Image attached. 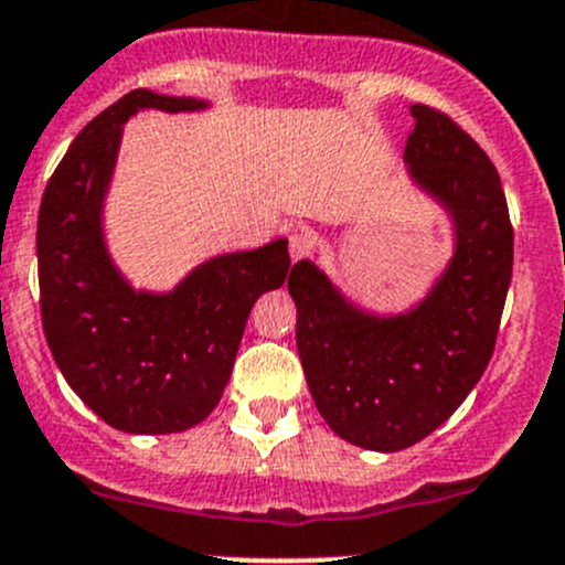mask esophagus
Here are the masks:
<instances>
[{
	"label": "esophagus",
	"instance_id": "obj_1",
	"mask_svg": "<svg viewBox=\"0 0 565 565\" xmlns=\"http://www.w3.org/2000/svg\"><path fill=\"white\" fill-rule=\"evenodd\" d=\"M309 243H311V235L306 226H292V230H289L287 246H289V256H292V262L303 259V256L309 254Z\"/></svg>",
	"mask_w": 565,
	"mask_h": 565
}]
</instances>
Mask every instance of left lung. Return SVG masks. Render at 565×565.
<instances>
[{
	"label": "left lung",
	"mask_w": 565,
	"mask_h": 565,
	"mask_svg": "<svg viewBox=\"0 0 565 565\" xmlns=\"http://www.w3.org/2000/svg\"><path fill=\"white\" fill-rule=\"evenodd\" d=\"M404 161L457 218V256L415 311L377 319L344 303L311 262L289 273L300 363L330 429L369 451H402L451 418L498 341L514 226L494 163L446 111L413 106Z\"/></svg>",
	"instance_id": "1"
}]
</instances>
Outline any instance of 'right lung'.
Segmentation results:
<instances>
[{"instance_id": "add662e5", "label": "right lung", "mask_w": 565, "mask_h": 565, "mask_svg": "<svg viewBox=\"0 0 565 565\" xmlns=\"http://www.w3.org/2000/svg\"><path fill=\"white\" fill-rule=\"evenodd\" d=\"M202 100L134 89L82 128L51 174L38 215L43 333L67 385L108 426L172 435L218 404L262 292L281 287L287 241L215 256L172 295L134 292L108 262L100 202L122 122L139 108L191 111Z\"/></svg>"}]
</instances>
